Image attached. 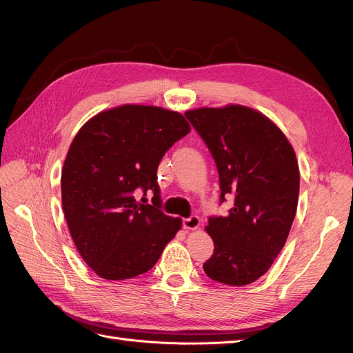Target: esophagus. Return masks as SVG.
<instances>
[{
    "mask_svg": "<svg viewBox=\"0 0 353 353\" xmlns=\"http://www.w3.org/2000/svg\"><path fill=\"white\" fill-rule=\"evenodd\" d=\"M183 225L185 230H197L200 227V218L199 216H190L183 221Z\"/></svg>",
    "mask_w": 353,
    "mask_h": 353,
    "instance_id": "obj_1",
    "label": "esophagus"
}]
</instances>
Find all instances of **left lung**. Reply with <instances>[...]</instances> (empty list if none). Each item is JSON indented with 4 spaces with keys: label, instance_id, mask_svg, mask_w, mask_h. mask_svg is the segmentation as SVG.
<instances>
[{
    "label": "left lung",
    "instance_id": "obj_1",
    "mask_svg": "<svg viewBox=\"0 0 353 353\" xmlns=\"http://www.w3.org/2000/svg\"><path fill=\"white\" fill-rule=\"evenodd\" d=\"M185 116L208 144L219 172L227 216L210 218L215 252L209 279L248 285L271 268L284 248L297 210L301 172L290 141L270 117L241 104L200 108Z\"/></svg>",
    "mask_w": 353,
    "mask_h": 353
}]
</instances>
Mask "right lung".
<instances>
[{
    "label": "right lung",
    "instance_id": "add662e5",
    "mask_svg": "<svg viewBox=\"0 0 353 353\" xmlns=\"http://www.w3.org/2000/svg\"><path fill=\"white\" fill-rule=\"evenodd\" d=\"M190 130L179 112L123 104L92 116L74 135L61 169V205L79 254L101 279L152 270L183 227L160 210L156 172ZM141 190L154 193L153 205L136 200Z\"/></svg>",
    "mask_w": 353,
    "mask_h": 353
}]
</instances>
